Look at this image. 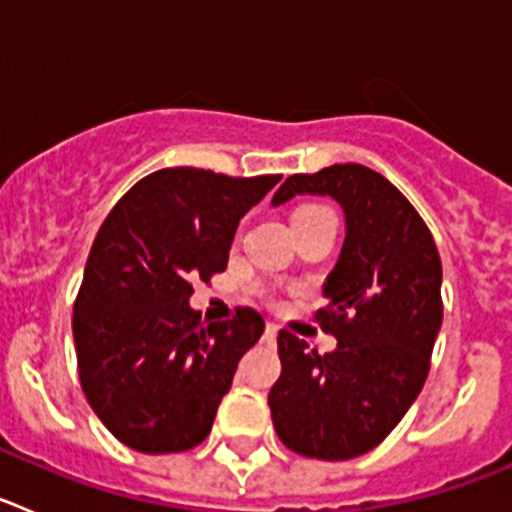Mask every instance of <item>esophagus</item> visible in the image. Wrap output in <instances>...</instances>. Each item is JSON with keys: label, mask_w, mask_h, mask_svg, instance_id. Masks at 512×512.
I'll use <instances>...</instances> for the list:
<instances>
[{"label": "esophagus", "mask_w": 512, "mask_h": 512, "mask_svg": "<svg viewBox=\"0 0 512 512\" xmlns=\"http://www.w3.org/2000/svg\"><path fill=\"white\" fill-rule=\"evenodd\" d=\"M264 338H266V343H274V341H277V325H274V323H269V325H266V333H264Z\"/></svg>", "instance_id": "1"}]
</instances>
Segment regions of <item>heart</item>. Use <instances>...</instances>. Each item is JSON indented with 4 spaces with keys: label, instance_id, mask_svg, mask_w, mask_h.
<instances>
[{
    "label": "heart",
    "instance_id": "heart-1",
    "mask_svg": "<svg viewBox=\"0 0 512 512\" xmlns=\"http://www.w3.org/2000/svg\"><path fill=\"white\" fill-rule=\"evenodd\" d=\"M323 212H330V210H325V207H320V205H305V207H300V210H297L295 215H292V223H297V220H302V217L323 215Z\"/></svg>",
    "mask_w": 512,
    "mask_h": 512
}]
</instances>
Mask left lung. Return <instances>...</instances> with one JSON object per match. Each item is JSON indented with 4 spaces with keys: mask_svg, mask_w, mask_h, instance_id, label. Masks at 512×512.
Wrapping results in <instances>:
<instances>
[{
    "mask_svg": "<svg viewBox=\"0 0 512 512\" xmlns=\"http://www.w3.org/2000/svg\"><path fill=\"white\" fill-rule=\"evenodd\" d=\"M336 200L346 220L341 253L315 318L338 346L320 356L279 330L282 374L269 392L279 441L310 459L343 461L372 451L408 413L431 369L443 320L441 259L431 230L382 174L336 164L295 174L274 194Z\"/></svg>",
    "mask_w": 512,
    "mask_h": 512,
    "instance_id": "obj_1",
    "label": "left lung"
}]
</instances>
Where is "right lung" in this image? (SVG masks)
Wrapping results in <instances>:
<instances>
[{"label": "right lung", "mask_w": 512, "mask_h": 512, "mask_svg": "<svg viewBox=\"0 0 512 512\" xmlns=\"http://www.w3.org/2000/svg\"><path fill=\"white\" fill-rule=\"evenodd\" d=\"M279 179L161 169L99 228L74 305L76 361L92 410L130 449L174 454L210 433L264 318L238 307L207 323L189 305L192 284L225 271L241 217Z\"/></svg>", "instance_id": "obj_1"}]
</instances>
